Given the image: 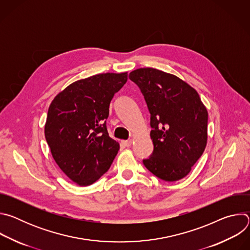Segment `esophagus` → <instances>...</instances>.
<instances>
[{"mask_svg":"<svg viewBox=\"0 0 250 250\" xmlns=\"http://www.w3.org/2000/svg\"><path fill=\"white\" fill-rule=\"evenodd\" d=\"M122 144H123L125 146L129 147V146H131V144H132V140H131V139H129V140H123Z\"/></svg>","mask_w":250,"mask_h":250,"instance_id":"1","label":"esophagus"}]
</instances>
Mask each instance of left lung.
I'll return each instance as SVG.
<instances>
[{"instance_id":"8db88e82","label":"left lung","mask_w":250,"mask_h":250,"mask_svg":"<svg viewBox=\"0 0 250 250\" xmlns=\"http://www.w3.org/2000/svg\"><path fill=\"white\" fill-rule=\"evenodd\" d=\"M150 113L153 152L145 166L159 179L173 182L189 174L208 138V112L197 91L175 75L154 68L129 73Z\"/></svg>"}]
</instances>
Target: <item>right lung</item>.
Returning a JSON list of instances; mask_svg holds the SVG:
<instances>
[{
  "mask_svg": "<svg viewBox=\"0 0 250 250\" xmlns=\"http://www.w3.org/2000/svg\"><path fill=\"white\" fill-rule=\"evenodd\" d=\"M127 81V72L78 80L51 102L44 134L51 154L67 177L80 186L96 182L111 167L120 145L105 125L110 103Z\"/></svg>",
  "mask_w": 250,
  "mask_h": 250,
  "instance_id": "right-lung-1",
  "label": "right lung"
}]
</instances>
